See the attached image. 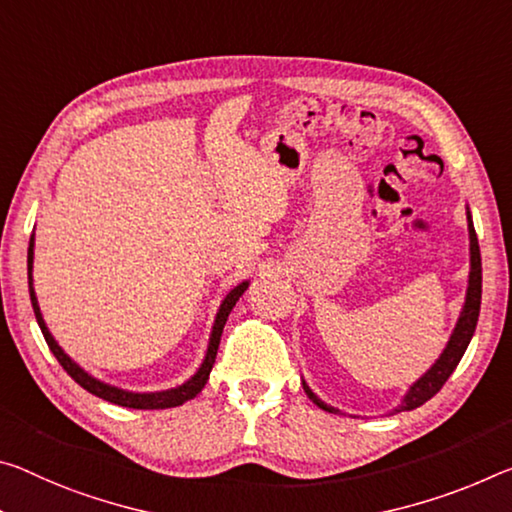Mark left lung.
Returning <instances> with one entry per match:
<instances>
[{
	"mask_svg": "<svg viewBox=\"0 0 512 512\" xmlns=\"http://www.w3.org/2000/svg\"><path fill=\"white\" fill-rule=\"evenodd\" d=\"M467 221H469V250H472V271H469V287H467V298H465V307H462V314L456 323V330L446 344L444 353L440 355L431 369H428L424 376H421L415 385L410 387V392L405 394L403 403L399 405V410H415L419 405H424L428 399L440 392L442 385L449 380V376L456 371L458 362L462 355H465L469 342H472V335L476 330L478 323V312H481V287H483V271H481V248H478V239H476V230L472 223V216L467 212ZM303 389L307 396L319 405V408L328 410V412H337L335 408H330L323 401L316 399L312 394V389L303 383ZM396 410V412H399Z\"/></svg>",
	"mask_w": 512,
	"mask_h": 512,
	"instance_id": "1",
	"label": "left lung"
}]
</instances>
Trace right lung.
Returning <instances> with one entry per match:
<instances>
[{"label":"right lung","mask_w":512,"mask_h":512,"mask_svg":"<svg viewBox=\"0 0 512 512\" xmlns=\"http://www.w3.org/2000/svg\"><path fill=\"white\" fill-rule=\"evenodd\" d=\"M31 264H34V237L29 241V253H27V271H29V296H31V305H34V314H36V321L40 330H43V337L47 346H50V351L54 353V358L59 360V364L63 369L68 371V376L79 383L81 387L86 389V392H91L95 396H100V399L109 401V403H116V405H123V408H134V410H164V408H177V405H182L186 401H191L193 396H198L202 392V387L209 380V371H212L214 362H216V353H218V344H221V335H223V328H225V321L227 316H230L232 307L237 305L239 296L243 291L248 289V282H241L239 287H234L230 294L225 296L221 310L216 314V323H214V330H212V339H209V348H207V355H205V362H202V367L198 369L196 376L191 380H186L184 385L175 387V389H168V392H152V394H134V392H125V389H118V387H111V385H104L100 380H95L88 376L84 369H79L75 362H72L66 353L61 351V346L54 342V337L50 335V330H47L45 321H43V314H40V307H38V300L34 294V287H31Z\"/></svg>","instance_id":"obj_1"}]
</instances>
